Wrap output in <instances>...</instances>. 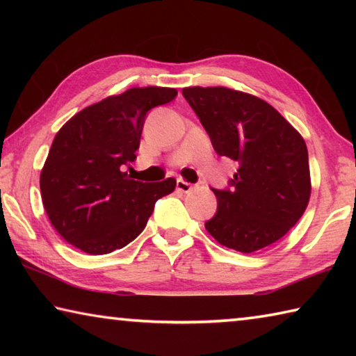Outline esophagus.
Wrapping results in <instances>:
<instances>
[{
	"label": "esophagus",
	"mask_w": 356,
	"mask_h": 356,
	"mask_svg": "<svg viewBox=\"0 0 356 356\" xmlns=\"http://www.w3.org/2000/svg\"><path fill=\"white\" fill-rule=\"evenodd\" d=\"M176 185H177V190L182 191V193H188V191L193 190V185L186 182V180H184V179H177Z\"/></svg>",
	"instance_id": "esophagus-1"
}]
</instances>
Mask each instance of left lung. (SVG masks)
Returning a JSON list of instances; mask_svg holds the SVG:
<instances>
[{
  "instance_id": "obj_1",
  "label": "left lung",
  "mask_w": 356,
  "mask_h": 356,
  "mask_svg": "<svg viewBox=\"0 0 356 356\" xmlns=\"http://www.w3.org/2000/svg\"><path fill=\"white\" fill-rule=\"evenodd\" d=\"M216 154L238 163L232 190H213L218 209L206 222L220 245L254 252L278 242L308 207L306 143L267 102L225 86L182 89Z\"/></svg>"
}]
</instances>
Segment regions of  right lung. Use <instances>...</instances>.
Instances as JSON below:
<instances>
[{
    "label": "right lung",
    "instance_id": "obj_1",
    "mask_svg": "<svg viewBox=\"0 0 356 356\" xmlns=\"http://www.w3.org/2000/svg\"><path fill=\"white\" fill-rule=\"evenodd\" d=\"M176 95L174 88H131L59 129L40 172V195L65 242L88 254L124 248L146 227L156 200L174 191V177L144 184L124 170L136 159L147 111Z\"/></svg>",
    "mask_w": 356,
    "mask_h": 356
}]
</instances>
